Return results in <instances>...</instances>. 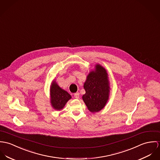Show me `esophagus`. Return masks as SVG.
Listing matches in <instances>:
<instances>
[{"label":"esophagus","instance_id":"obj_1","mask_svg":"<svg viewBox=\"0 0 160 160\" xmlns=\"http://www.w3.org/2000/svg\"><path fill=\"white\" fill-rule=\"evenodd\" d=\"M79 96H80V94H79V92H76V93H75V94H74V97H75V98H76V99H78V98H79Z\"/></svg>","mask_w":160,"mask_h":160}]
</instances>
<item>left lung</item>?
Returning <instances> with one entry per match:
<instances>
[{
    "label": "left lung",
    "instance_id": "8db88e82",
    "mask_svg": "<svg viewBox=\"0 0 160 160\" xmlns=\"http://www.w3.org/2000/svg\"><path fill=\"white\" fill-rule=\"evenodd\" d=\"M83 88L86 92L82 99L89 110L92 113L101 110L108 102L110 91L106 69L96 64L89 72Z\"/></svg>",
    "mask_w": 160,
    "mask_h": 160
}]
</instances>
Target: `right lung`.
<instances>
[{
    "label": "right lung",
    "mask_w": 160,
    "mask_h": 160,
    "mask_svg": "<svg viewBox=\"0 0 160 160\" xmlns=\"http://www.w3.org/2000/svg\"><path fill=\"white\" fill-rule=\"evenodd\" d=\"M50 95L51 106L56 110L63 109L68 101L72 98L71 94L61 88L54 80L50 85Z\"/></svg>",
    "instance_id": "obj_1"
}]
</instances>
